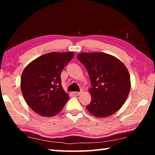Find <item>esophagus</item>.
<instances>
[{"mask_svg": "<svg viewBox=\"0 0 155 155\" xmlns=\"http://www.w3.org/2000/svg\"><path fill=\"white\" fill-rule=\"evenodd\" d=\"M81 93V91H74V92H73V94H74L75 96H79Z\"/></svg>", "mask_w": 155, "mask_h": 155, "instance_id": "34e87169", "label": "esophagus"}]
</instances>
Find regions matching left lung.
<instances>
[{
    "mask_svg": "<svg viewBox=\"0 0 155 155\" xmlns=\"http://www.w3.org/2000/svg\"><path fill=\"white\" fill-rule=\"evenodd\" d=\"M77 58L87 69L91 84L87 111L97 117L115 114L124 104L130 90L127 67L120 59L104 52H81Z\"/></svg>",
    "mask_w": 155,
    "mask_h": 155,
    "instance_id": "left-lung-1",
    "label": "left lung"
}]
</instances>
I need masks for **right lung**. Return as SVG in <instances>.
<instances>
[{"mask_svg": "<svg viewBox=\"0 0 155 155\" xmlns=\"http://www.w3.org/2000/svg\"><path fill=\"white\" fill-rule=\"evenodd\" d=\"M73 52H52L29 63L21 76L20 87L26 102L34 112L52 117L61 111L69 95L61 85V73Z\"/></svg>", "mask_w": 155, "mask_h": 155, "instance_id": "right-lung-1", "label": "right lung"}]
</instances>
